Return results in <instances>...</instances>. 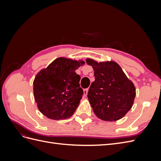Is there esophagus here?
<instances>
[{
  "instance_id": "esophagus-1",
  "label": "esophagus",
  "mask_w": 161,
  "mask_h": 161,
  "mask_svg": "<svg viewBox=\"0 0 161 161\" xmlns=\"http://www.w3.org/2000/svg\"><path fill=\"white\" fill-rule=\"evenodd\" d=\"M88 91H89V88L85 89L83 90V92H84V95H85V96H86V95H87V93H88Z\"/></svg>"
}]
</instances>
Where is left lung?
<instances>
[{
	"label": "left lung",
	"instance_id": "obj_1",
	"mask_svg": "<svg viewBox=\"0 0 161 161\" xmlns=\"http://www.w3.org/2000/svg\"><path fill=\"white\" fill-rule=\"evenodd\" d=\"M94 70L95 80L87 97L95 114L99 119L113 121L128 113L133 105L136 89L116 62H99L86 59Z\"/></svg>",
	"mask_w": 161,
	"mask_h": 161
}]
</instances>
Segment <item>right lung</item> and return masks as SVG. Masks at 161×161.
<instances>
[{"mask_svg":"<svg viewBox=\"0 0 161 161\" xmlns=\"http://www.w3.org/2000/svg\"><path fill=\"white\" fill-rule=\"evenodd\" d=\"M84 63L58 58L36 75L33 93L42 114L55 120L67 119L74 114L83 95L80 76L75 70Z\"/></svg>","mask_w":161,"mask_h":161,"instance_id":"obj_1","label":"right lung"}]
</instances>
